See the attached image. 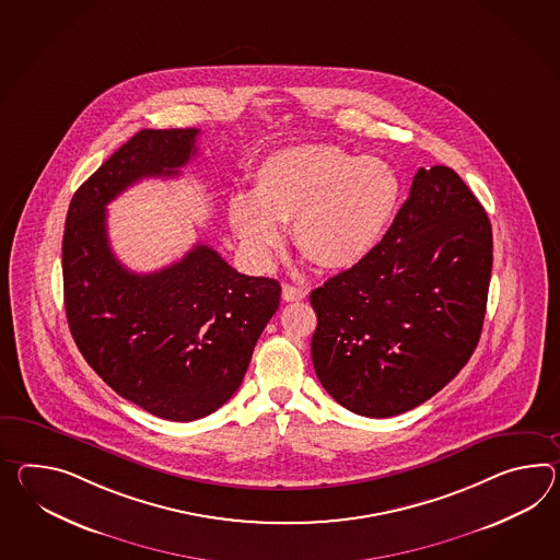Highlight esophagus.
<instances>
[{"label":"esophagus","mask_w":560,"mask_h":560,"mask_svg":"<svg viewBox=\"0 0 560 560\" xmlns=\"http://www.w3.org/2000/svg\"><path fill=\"white\" fill-rule=\"evenodd\" d=\"M305 295H307V291L301 287L289 285V283L283 285V301H301L305 300Z\"/></svg>","instance_id":"1"}]
</instances>
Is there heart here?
I'll return each instance as SVG.
<instances>
[{"instance_id": "heart-1", "label": "heart", "mask_w": 560, "mask_h": 560, "mask_svg": "<svg viewBox=\"0 0 560 560\" xmlns=\"http://www.w3.org/2000/svg\"><path fill=\"white\" fill-rule=\"evenodd\" d=\"M400 178L382 158L305 143L273 151L250 172V196H234L229 224L246 259L265 269L283 245L279 224L326 271H346L372 255L395 219Z\"/></svg>"}]
</instances>
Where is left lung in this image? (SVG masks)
Segmentation results:
<instances>
[{
  "label": "left lung",
  "mask_w": 560,
  "mask_h": 560,
  "mask_svg": "<svg viewBox=\"0 0 560 560\" xmlns=\"http://www.w3.org/2000/svg\"><path fill=\"white\" fill-rule=\"evenodd\" d=\"M491 250L490 219L464 179L421 167L381 245L310 295L322 386L372 419L436 395L478 346Z\"/></svg>",
  "instance_id": "8db88e82"
}]
</instances>
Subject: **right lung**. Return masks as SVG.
Listing matches in <instances>:
<instances>
[{
  "label": "right lung",
  "instance_id": "add662e5",
  "mask_svg": "<svg viewBox=\"0 0 560 560\" xmlns=\"http://www.w3.org/2000/svg\"><path fill=\"white\" fill-rule=\"evenodd\" d=\"M198 129H143L70 200L62 238L65 307L81 354L110 388L167 421L220 409L245 378L281 285L232 269L208 245L155 273L113 255L107 205L143 178H176Z\"/></svg>",
  "mask_w": 560,
  "mask_h": 560
}]
</instances>
